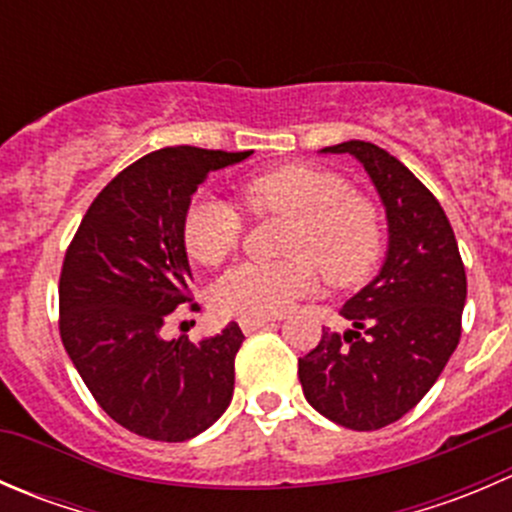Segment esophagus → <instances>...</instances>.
I'll use <instances>...</instances> for the list:
<instances>
[{
  "mask_svg": "<svg viewBox=\"0 0 512 512\" xmlns=\"http://www.w3.org/2000/svg\"><path fill=\"white\" fill-rule=\"evenodd\" d=\"M267 324H272V319H265V317H242L240 319V329L245 334L257 332V329L267 327Z\"/></svg>",
  "mask_w": 512,
  "mask_h": 512,
  "instance_id": "1",
  "label": "esophagus"
}]
</instances>
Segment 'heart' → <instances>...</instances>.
I'll list each match as a JSON object with an SVG mask.
<instances>
[{"mask_svg": "<svg viewBox=\"0 0 512 512\" xmlns=\"http://www.w3.org/2000/svg\"><path fill=\"white\" fill-rule=\"evenodd\" d=\"M242 205L255 218H292L282 262H242L213 287V307L225 317H275L319 287H354L374 272L384 250L381 210L366 193L347 188L332 170L287 163L242 180ZM245 235L240 208L223 198H198L185 213L188 255L215 267L235 255Z\"/></svg>", "mask_w": 512, "mask_h": 512, "instance_id": "heart-1", "label": "heart"}]
</instances>
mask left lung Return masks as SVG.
Masks as SVG:
<instances>
[{
	"label": "left lung",
	"instance_id": "left-lung-1",
	"mask_svg": "<svg viewBox=\"0 0 512 512\" xmlns=\"http://www.w3.org/2000/svg\"><path fill=\"white\" fill-rule=\"evenodd\" d=\"M324 153H349L364 165L386 208L389 252L379 275L342 307L354 329L322 332L297 374L319 414L376 431L409 414L456 352L466 267L441 203L399 158L366 141Z\"/></svg>",
	"mask_w": 512,
	"mask_h": 512
}]
</instances>
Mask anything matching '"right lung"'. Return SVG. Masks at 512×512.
<instances>
[{
	"instance_id": "add662e5",
	"label": "right lung",
	"mask_w": 512,
	"mask_h": 512,
	"mask_svg": "<svg viewBox=\"0 0 512 512\" xmlns=\"http://www.w3.org/2000/svg\"><path fill=\"white\" fill-rule=\"evenodd\" d=\"M252 151L160 148L123 168L86 210L59 277V332L96 404L151 441H188L230 406L242 332L165 342L183 304L198 312L183 223L210 170Z\"/></svg>"
}]
</instances>
